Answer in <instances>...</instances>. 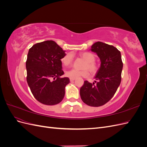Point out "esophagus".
<instances>
[{
	"mask_svg": "<svg viewBox=\"0 0 147 147\" xmlns=\"http://www.w3.org/2000/svg\"><path fill=\"white\" fill-rule=\"evenodd\" d=\"M75 80V78H70V82H73V81H74Z\"/></svg>",
	"mask_w": 147,
	"mask_h": 147,
	"instance_id": "34e87169",
	"label": "esophagus"
}]
</instances>
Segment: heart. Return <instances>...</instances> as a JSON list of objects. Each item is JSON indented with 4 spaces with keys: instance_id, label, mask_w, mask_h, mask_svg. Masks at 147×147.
Wrapping results in <instances>:
<instances>
[{
    "instance_id": "b5f03b06",
    "label": "heart",
    "mask_w": 147,
    "mask_h": 147,
    "mask_svg": "<svg viewBox=\"0 0 147 147\" xmlns=\"http://www.w3.org/2000/svg\"><path fill=\"white\" fill-rule=\"evenodd\" d=\"M80 56L86 61V63H84L83 66V68L86 69L80 70L76 69H72L66 71V76L69 78H77L80 77H88L89 75V72L86 69L90 71L91 75H94L96 74L99 70V66L94 62L96 60L95 55L91 52H83L80 54ZM72 61L73 58L71 54L66 55L61 59L62 64L64 66L70 65L72 63Z\"/></svg>"
}]
</instances>
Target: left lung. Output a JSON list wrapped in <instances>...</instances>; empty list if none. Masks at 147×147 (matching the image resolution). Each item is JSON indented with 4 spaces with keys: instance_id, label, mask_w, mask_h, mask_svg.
Instances as JSON below:
<instances>
[{
    "instance_id": "8db88e82",
    "label": "left lung",
    "mask_w": 147,
    "mask_h": 147,
    "mask_svg": "<svg viewBox=\"0 0 147 147\" xmlns=\"http://www.w3.org/2000/svg\"><path fill=\"white\" fill-rule=\"evenodd\" d=\"M91 50L96 53L101 64L95 78L91 83L84 81L80 94L84 103L91 107H100L108 102L116 92L121 81L123 62L121 53L117 48L97 42Z\"/></svg>"
}]
</instances>
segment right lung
<instances>
[{
	"mask_svg": "<svg viewBox=\"0 0 147 147\" xmlns=\"http://www.w3.org/2000/svg\"><path fill=\"white\" fill-rule=\"evenodd\" d=\"M65 51L53 40L37 43L31 47L26 63L27 82L33 96L40 103L59 104L65 95V87L70 82L64 74L61 59Z\"/></svg>",
	"mask_w": 147,
	"mask_h": 147,
	"instance_id": "right-lung-1",
	"label": "right lung"
}]
</instances>
